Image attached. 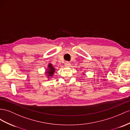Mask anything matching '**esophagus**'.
I'll return each mask as SVG.
<instances>
[{
    "mask_svg": "<svg viewBox=\"0 0 130 130\" xmlns=\"http://www.w3.org/2000/svg\"><path fill=\"white\" fill-rule=\"evenodd\" d=\"M65 66H66V67H69V66H70L71 64H70V62L66 61V62H65Z\"/></svg>",
    "mask_w": 130,
    "mask_h": 130,
    "instance_id": "esophagus-1",
    "label": "esophagus"
}]
</instances>
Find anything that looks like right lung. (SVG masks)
Instances as JSON below:
<instances>
[{"instance_id":"1","label":"right lung","mask_w":130,"mask_h":130,"mask_svg":"<svg viewBox=\"0 0 130 130\" xmlns=\"http://www.w3.org/2000/svg\"><path fill=\"white\" fill-rule=\"evenodd\" d=\"M55 70L54 68V66H53L51 64H49L48 65V70L46 72L49 77H52L53 74H54V72H55Z\"/></svg>"}]
</instances>
